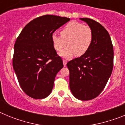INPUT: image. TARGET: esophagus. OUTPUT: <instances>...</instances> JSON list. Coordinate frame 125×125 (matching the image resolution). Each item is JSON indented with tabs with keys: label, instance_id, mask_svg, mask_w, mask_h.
I'll use <instances>...</instances> for the list:
<instances>
[{
	"label": "esophagus",
	"instance_id": "1",
	"mask_svg": "<svg viewBox=\"0 0 125 125\" xmlns=\"http://www.w3.org/2000/svg\"><path fill=\"white\" fill-rule=\"evenodd\" d=\"M66 64H67V60H66V59H63L64 66H66Z\"/></svg>",
	"mask_w": 125,
	"mask_h": 125
}]
</instances>
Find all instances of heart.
I'll list each match as a JSON object with an SVG mask.
<instances>
[{"mask_svg":"<svg viewBox=\"0 0 125 125\" xmlns=\"http://www.w3.org/2000/svg\"><path fill=\"white\" fill-rule=\"evenodd\" d=\"M61 36L54 33L52 41L55 50L59 52L67 46L68 47L62 52L61 55L69 58L75 54L81 56L89 49L93 39V32L89 25L78 22L68 23L60 32Z\"/></svg>","mask_w":125,"mask_h":125,"instance_id":"heart-1","label":"heart"}]
</instances>
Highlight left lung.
I'll list each match as a JSON object with an SVG mask.
<instances>
[{
    "instance_id": "obj_1",
    "label": "left lung",
    "mask_w": 125,
    "mask_h": 125,
    "mask_svg": "<svg viewBox=\"0 0 125 125\" xmlns=\"http://www.w3.org/2000/svg\"><path fill=\"white\" fill-rule=\"evenodd\" d=\"M93 32V39L86 54L67 63L69 87L75 98L82 101L93 100L105 87L113 68V47L110 34L98 22L80 18Z\"/></svg>"
}]
</instances>
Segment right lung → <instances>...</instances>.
Listing matches in <instances>:
<instances>
[{
  "label": "right lung",
  "instance_id": "add662e5",
  "mask_svg": "<svg viewBox=\"0 0 125 125\" xmlns=\"http://www.w3.org/2000/svg\"><path fill=\"white\" fill-rule=\"evenodd\" d=\"M69 18L45 15L25 25L14 45L12 64L24 92L34 99H43L52 90L57 73L63 68L54 48L52 35Z\"/></svg>",
  "mask_w": 125,
  "mask_h": 125
}]
</instances>
